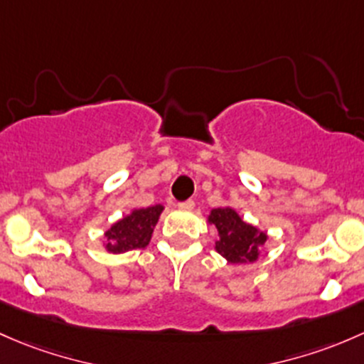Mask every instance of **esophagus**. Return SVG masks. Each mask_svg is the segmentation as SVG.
Returning a JSON list of instances; mask_svg holds the SVG:
<instances>
[{
  "label": "esophagus",
  "instance_id": "obj_1",
  "mask_svg": "<svg viewBox=\"0 0 364 364\" xmlns=\"http://www.w3.org/2000/svg\"><path fill=\"white\" fill-rule=\"evenodd\" d=\"M178 208L181 210H193L194 208V200H186L178 203Z\"/></svg>",
  "mask_w": 364,
  "mask_h": 364
}]
</instances>
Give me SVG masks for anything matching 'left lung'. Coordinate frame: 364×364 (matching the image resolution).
<instances>
[{
  "label": "left lung",
  "mask_w": 364,
  "mask_h": 364,
  "mask_svg": "<svg viewBox=\"0 0 364 364\" xmlns=\"http://www.w3.org/2000/svg\"><path fill=\"white\" fill-rule=\"evenodd\" d=\"M208 223L219 231V240L215 242L217 252L223 254L230 263H252L257 259V247L266 242V235L243 223L233 208H213Z\"/></svg>",
  "instance_id": "8db88e82"
}]
</instances>
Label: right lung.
I'll return each mask as SVG.
<instances>
[{
    "instance_id": "1",
    "label": "right lung",
    "mask_w": 364,
    "mask_h": 364,
    "mask_svg": "<svg viewBox=\"0 0 364 364\" xmlns=\"http://www.w3.org/2000/svg\"><path fill=\"white\" fill-rule=\"evenodd\" d=\"M163 212L161 205H154L149 208L133 210L129 215L115 223L110 230L105 233L108 238L107 249L110 252H126L133 249H144L149 245L152 237V231L159 219V213Z\"/></svg>"
}]
</instances>
